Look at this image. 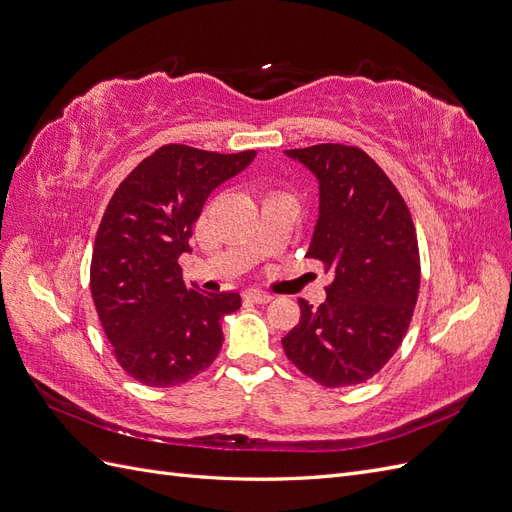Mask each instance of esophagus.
<instances>
[{
	"instance_id": "1",
	"label": "esophagus",
	"mask_w": 512,
	"mask_h": 512,
	"mask_svg": "<svg viewBox=\"0 0 512 512\" xmlns=\"http://www.w3.org/2000/svg\"><path fill=\"white\" fill-rule=\"evenodd\" d=\"M247 299H252L254 303H269L273 299V294L265 290H247Z\"/></svg>"
}]
</instances>
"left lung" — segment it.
<instances>
[{
  "instance_id": "8db88e82",
  "label": "left lung",
  "mask_w": 512,
  "mask_h": 512,
  "mask_svg": "<svg viewBox=\"0 0 512 512\" xmlns=\"http://www.w3.org/2000/svg\"><path fill=\"white\" fill-rule=\"evenodd\" d=\"M318 181V220L307 256L333 275L318 307L299 299L301 320L284 339L288 359L322 386L374 376L404 339L421 262L410 211L391 179L359 147L284 151Z\"/></svg>"
}]
</instances>
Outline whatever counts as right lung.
Returning <instances> with one entry per match:
<instances>
[{
	"mask_svg": "<svg viewBox=\"0 0 512 512\" xmlns=\"http://www.w3.org/2000/svg\"><path fill=\"white\" fill-rule=\"evenodd\" d=\"M256 151L215 153L164 145L115 190L96 235L91 294L119 365L147 386H175L218 356L222 316L239 292L185 284L179 256L209 194L239 175Z\"/></svg>",
	"mask_w": 512,
	"mask_h": 512,
	"instance_id": "right-lung-1",
	"label": "right lung"
}]
</instances>
